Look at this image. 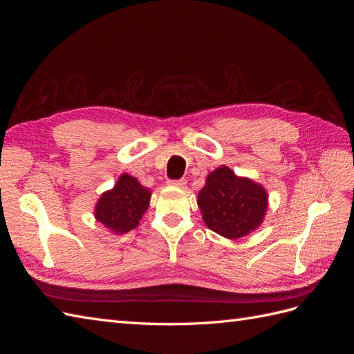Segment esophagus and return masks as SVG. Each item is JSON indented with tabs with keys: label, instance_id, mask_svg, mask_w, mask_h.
I'll return each mask as SVG.
<instances>
[{
	"label": "esophagus",
	"instance_id": "34e87169",
	"mask_svg": "<svg viewBox=\"0 0 354 354\" xmlns=\"http://www.w3.org/2000/svg\"><path fill=\"white\" fill-rule=\"evenodd\" d=\"M186 183H187V181L185 178H181V180H169L168 181V185L169 186H174V187H185Z\"/></svg>",
	"mask_w": 354,
	"mask_h": 354
}]
</instances>
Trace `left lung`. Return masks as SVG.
<instances>
[{"label": "left lung", "mask_w": 354, "mask_h": 354, "mask_svg": "<svg viewBox=\"0 0 354 354\" xmlns=\"http://www.w3.org/2000/svg\"><path fill=\"white\" fill-rule=\"evenodd\" d=\"M196 202L208 229L223 238L239 239L261 226L269 194L263 185L221 165L207 176Z\"/></svg>", "instance_id": "1"}]
</instances>
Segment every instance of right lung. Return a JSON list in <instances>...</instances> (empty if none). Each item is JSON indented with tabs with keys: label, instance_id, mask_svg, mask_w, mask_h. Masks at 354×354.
Segmentation results:
<instances>
[{
	"label": "right lung",
	"instance_id": "right-lung-1",
	"mask_svg": "<svg viewBox=\"0 0 354 354\" xmlns=\"http://www.w3.org/2000/svg\"><path fill=\"white\" fill-rule=\"evenodd\" d=\"M152 192L136 177L121 174L115 186L100 195L94 207V218L113 234L136 229L149 208Z\"/></svg>",
	"mask_w": 354,
	"mask_h": 354
}]
</instances>
